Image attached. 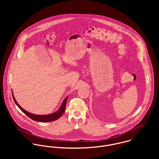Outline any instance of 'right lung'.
I'll return each mask as SVG.
<instances>
[{
  "label": "right lung",
  "mask_w": 159,
  "mask_h": 159,
  "mask_svg": "<svg viewBox=\"0 0 159 159\" xmlns=\"http://www.w3.org/2000/svg\"><path fill=\"white\" fill-rule=\"evenodd\" d=\"M12 95H13V100L15 102V103L16 104V105L20 108V109L23 111V113L25 114L29 117H30V119H32L34 120L35 121H38V122H51V121H54L56 120L57 119H58L59 118L61 117V116L64 113L65 110H66V103H67V100L68 98V97H67L63 101V103L60 108V109L57 111L56 112L54 113L50 114H47V115H36V114H34L30 113L27 111H26L25 110H24L23 108H22L20 105L17 103V102L15 100V98L13 95V93H12Z\"/></svg>",
  "instance_id": "obj_1"
}]
</instances>
